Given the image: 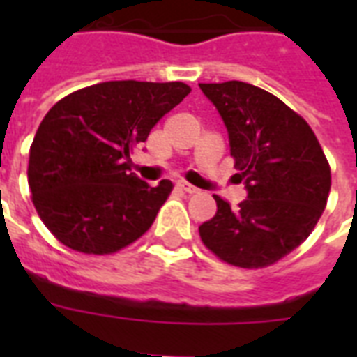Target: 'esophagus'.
<instances>
[{"label":"esophagus","mask_w":357,"mask_h":357,"mask_svg":"<svg viewBox=\"0 0 357 357\" xmlns=\"http://www.w3.org/2000/svg\"><path fill=\"white\" fill-rule=\"evenodd\" d=\"M178 185H179V189L185 190V192H189V195H196V192L200 190L198 187H195V185L187 183V181H178Z\"/></svg>","instance_id":"34e87169"}]
</instances>
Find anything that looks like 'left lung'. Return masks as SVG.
Wrapping results in <instances>:
<instances>
[{
  "label": "left lung",
  "instance_id": "8db88e82",
  "mask_svg": "<svg viewBox=\"0 0 357 357\" xmlns=\"http://www.w3.org/2000/svg\"><path fill=\"white\" fill-rule=\"evenodd\" d=\"M200 89L228 129L246 189L238 207L215 196L217 215L198 228L202 241L229 265H272L319 222L332 185L330 165L307 122L271 92L243 81Z\"/></svg>",
  "mask_w": 357,
  "mask_h": 357
}]
</instances>
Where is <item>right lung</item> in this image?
I'll use <instances>...</instances> for the list:
<instances>
[{"label":"right lung","instance_id":"right-lung-1","mask_svg":"<svg viewBox=\"0 0 357 357\" xmlns=\"http://www.w3.org/2000/svg\"><path fill=\"white\" fill-rule=\"evenodd\" d=\"M189 92L178 81H105L47 111L31 144L27 178L38 217L61 243L102 255L150 229L172 183L142 181L131 172V153Z\"/></svg>","mask_w":357,"mask_h":357}]
</instances>
